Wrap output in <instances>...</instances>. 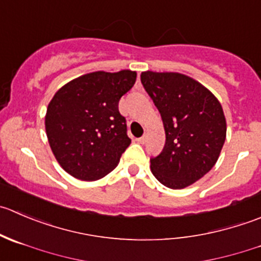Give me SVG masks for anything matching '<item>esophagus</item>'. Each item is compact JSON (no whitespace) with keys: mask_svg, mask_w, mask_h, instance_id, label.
<instances>
[{"mask_svg":"<svg viewBox=\"0 0 261 261\" xmlns=\"http://www.w3.org/2000/svg\"><path fill=\"white\" fill-rule=\"evenodd\" d=\"M146 139H148V138H146V135H143V136H141V138L138 139V143L145 144L146 143Z\"/></svg>","mask_w":261,"mask_h":261,"instance_id":"obj_1","label":"esophagus"}]
</instances>
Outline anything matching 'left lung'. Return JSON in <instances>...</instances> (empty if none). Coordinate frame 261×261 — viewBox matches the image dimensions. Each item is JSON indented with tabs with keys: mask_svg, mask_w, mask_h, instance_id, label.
<instances>
[{
	"mask_svg": "<svg viewBox=\"0 0 261 261\" xmlns=\"http://www.w3.org/2000/svg\"><path fill=\"white\" fill-rule=\"evenodd\" d=\"M141 84L158 108L166 144L150 159L151 173L169 189L190 186L217 163L226 140L219 100L204 85L178 72H141Z\"/></svg>",
	"mask_w": 261,
	"mask_h": 261,
	"instance_id": "8db88e82",
	"label": "left lung"
}]
</instances>
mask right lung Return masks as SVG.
Instances as JSON below:
<instances>
[{
  "label": "right lung",
  "mask_w": 261,
  "mask_h": 261,
  "mask_svg": "<svg viewBox=\"0 0 261 261\" xmlns=\"http://www.w3.org/2000/svg\"><path fill=\"white\" fill-rule=\"evenodd\" d=\"M135 82L131 70L95 71L71 80L53 95L45 133L57 162L72 177L95 181L116 168L131 143L118 102Z\"/></svg>",
  "instance_id": "add662e5"
}]
</instances>
